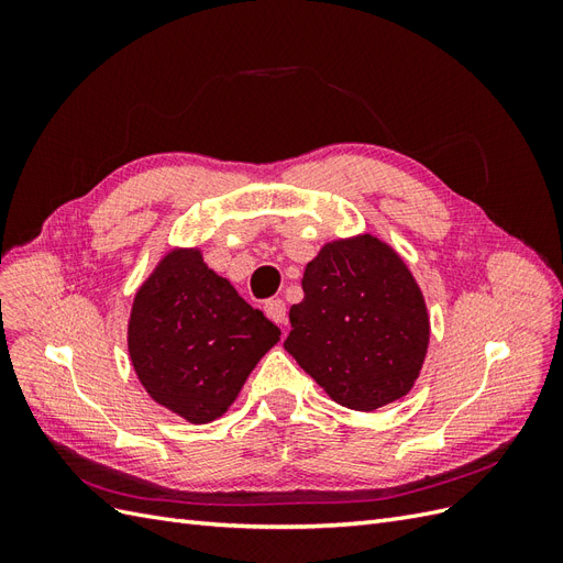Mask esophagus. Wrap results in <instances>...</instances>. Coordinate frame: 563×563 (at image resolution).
<instances>
[{"label":"esophagus","instance_id":"esophagus-1","mask_svg":"<svg viewBox=\"0 0 563 563\" xmlns=\"http://www.w3.org/2000/svg\"><path fill=\"white\" fill-rule=\"evenodd\" d=\"M265 314L275 323H279V327H284V323H286V305H284V300L282 298H269L265 302Z\"/></svg>","mask_w":563,"mask_h":563}]
</instances>
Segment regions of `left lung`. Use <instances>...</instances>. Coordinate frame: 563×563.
Listing matches in <instances>:
<instances>
[{"label":"left lung","mask_w":563,"mask_h":563,"mask_svg":"<svg viewBox=\"0 0 563 563\" xmlns=\"http://www.w3.org/2000/svg\"><path fill=\"white\" fill-rule=\"evenodd\" d=\"M284 347L340 406L373 411L413 387L430 340L411 272L383 242H333L305 267Z\"/></svg>","instance_id":"1"}]
</instances>
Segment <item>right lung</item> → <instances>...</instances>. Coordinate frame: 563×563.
Wrapping results in <instances>:
<instances>
[{
    "mask_svg": "<svg viewBox=\"0 0 563 563\" xmlns=\"http://www.w3.org/2000/svg\"><path fill=\"white\" fill-rule=\"evenodd\" d=\"M279 335L199 251H172L135 294L129 354L152 399L201 424L228 411Z\"/></svg>",
    "mask_w": 563,
    "mask_h": 563,
    "instance_id": "add662e5",
    "label": "right lung"
}]
</instances>
